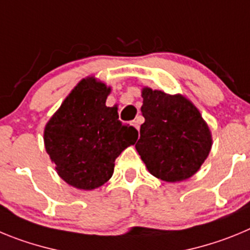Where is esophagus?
<instances>
[{
	"instance_id": "esophagus-1",
	"label": "esophagus",
	"mask_w": 250,
	"mask_h": 250,
	"mask_svg": "<svg viewBox=\"0 0 250 250\" xmlns=\"http://www.w3.org/2000/svg\"><path fill=\"white\" fill-rule=\"evenodd\" d=\"M131 125H132V126H134V127H135V129L139 130V127H140V121H139L138 119H136V120L131 121Z\"/></svg>"
}]
</instances>
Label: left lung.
Returning <instances> with one entry per match:
<instances>
[{"label": "left lung", "instance_id": "8db88e82", "mask_svg": "<svg viewBox=\"0 0 250 250\" xmlns=\"http://www.w3.org/2000/svg\"><path fill=\"white\" fill-rule=\"evenodd\" d=\"M136 151L149 173L167 183L191 178L213 145L211 131L195 105L184 95L143 87Z\"/></svg>", "mask_w": 250, "mask_h": 250}]
</instances>
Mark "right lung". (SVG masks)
Here are the masks:
<instances>
[{
    "mask_svg": "<svg viewBox=\"0 0 250 250\" xmlns=\"http://www.w3.org/2000/svg\"><path fill=\"white\" fill-rule=\"evenodd\" d=\"M111 87L95 76L75 86L43 130L46 152L63 182L94 190L114 174L115 160L135 144L138 130L106 106Z\"/></svg>",
    "mask_w": 250,
    "mask_h": 250,
    "instance_id": "obj_1",
    "label": "right lung"
}]
</instances>
